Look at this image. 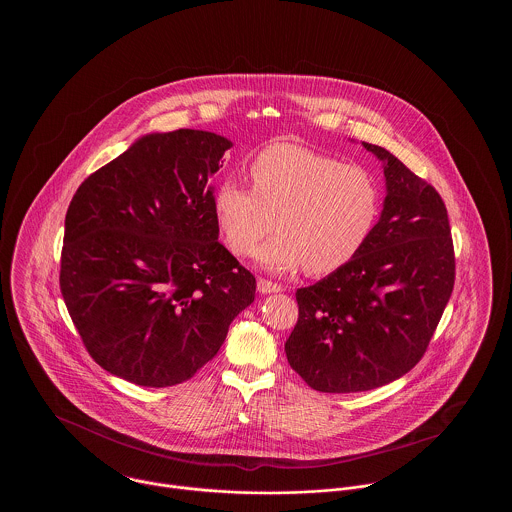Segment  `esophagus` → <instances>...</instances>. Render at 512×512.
<instances>
[{"mask_svg": "<svg viewBox=\"0 0 512 512\" xmlns=\"http://www.w3.org/2000/svg\"><path fill=\"white\" fill-rule=\"evenodd\" d=\"M257 290H259V293H278L282 292L284 288H282L280 284L272 282V280H267V278H259V280H257Z\"/></svg>", "mask_w": 512, "mask_h": 512, "instance_id": "1", "label": "esophagus"}]
</instances>
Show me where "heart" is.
Returning <instances> with one entry per match:
<instances>
[{"label":"heart","instance_id":"b5f03b06","mask_svg":"<svg viewBox=\"0 0 512 512\" xmlns=\"http://www.w3.org/2000/svg\"><path fill=\"white\" fill-rule=\"evenodd\" d=\"M253 188L222 182L213 211L224 244L247 257L274 226L280 234L257 253L274 272L301 267L330 274L353 261L382 215V190L359 165L290 142H276L249 165Z\"/></svg>","mask_w":512,"mask_h":512}]
</instances>
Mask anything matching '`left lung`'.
Segmentation results:
<instances>
[{"label":"left lung","mask_w":512,"mask_h":512,"mask_svg":"<svg viewBox=\"0 0 512 512\" xmlns=\"http://www.w3.org/2000/svg\"><path fill=\"white\" fill-rule=\"evenodd\" d=\"M363 146L384 161L382 217L353 261L295 292L299 317L286 341L290 366L324 393L374 390L407 374L455 284L441 195L388 149Z\"/></svg>","instance_id":"1"}]
</instances>
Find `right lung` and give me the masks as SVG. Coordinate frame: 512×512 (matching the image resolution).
Masks as SVG:
<instances>
[{"mask_svg":"<svg viewBox=\"0 0 512 512\" xmlns=\"http://www.w3.org/2000/svg\"><path fill=\"white\" fill-rule=\"evenodd\" d=\"M232 142L147 134L90 174L65 217L59 286L86 351L146 388L190 380L255 299V276L219 242L211 178Z\"/></svg>","mask_w":512,"mask_h":512,"instance_id":"add662e5","label":"right lung"}]
</instances>
